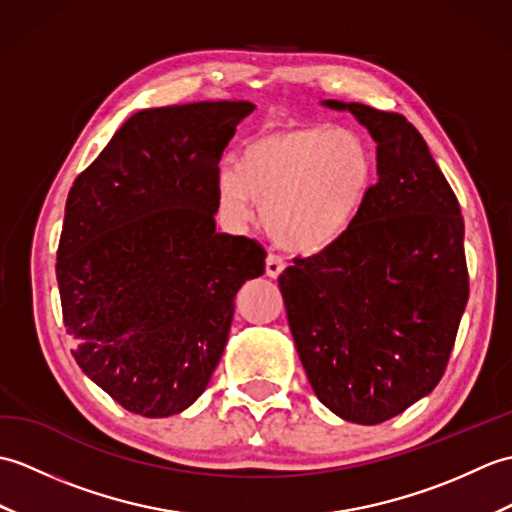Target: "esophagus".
Listing matches in <instances>:
<instances>
[{"label": "esophagus", "instance_id": "1", "mask_svg": "<svg viewBox=\"0 0 512 512\" xmlns=\"http://www.w3.org/2000/svg\"><path fill=\"white\" fill-rule=\"evenodd\" d=\"M284 268H286V264H284V259H281V257H277V255L266 257V275L268 277L277 279L281 273H284Z\"/></svg>", "mask_w": 512, "mask_h": 512}]
</instances>
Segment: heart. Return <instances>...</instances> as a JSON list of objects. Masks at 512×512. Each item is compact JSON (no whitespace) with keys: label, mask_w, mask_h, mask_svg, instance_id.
<instances>
[{"label":"heart","mask_w":512,"mask_h":512,"mask_svg":"<svg viewBox=\"0 0 512 512\" xmlns=\"http://www.w3.org/2000/svg\"><path fill=\"white\" fill-rule=\"evenodd\" d=\"M376 158L367 140L345 127L277 125L250 136L237 167L217 173V200L237 222L264 206L279 246L314 255L350 231L369 198Z\"/></svg>","instance_id":"obj_1"}]
</instances>
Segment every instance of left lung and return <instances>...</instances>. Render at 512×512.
<instances>
[{
  "instance_id": "1",
  "label": "left lung",
  "mask_w": 512,
  "mask_h": 512,
  "mask_svg": "<svg viewBox=\"0 0 512 512\" xmlns=\"http://www.w3.org/2000/svg\"><path fill=\"white\" fill-rule=\"evenodd\" d=\"M347 110L376 140L378 180L339 242L279 277L314 394L336 416L378 424L431 394L469 301L464 220L447 178L405 116Z\"/></svg>"
}]
</instances>
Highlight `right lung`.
<instances>
[{
    "label": "right lung",
    "instance_id": "1",
    "mask_svg": "<svg viewBox=\"0 0 512 512\" xmlns=\"http://www.w3.org/2000/svg\"><path fill=\"white\" fill-rule=\"evenodd\" d=\"M248 101L134 114L74 180L57 250L74 358L118 405L167 418L202 396L235 295L264 275L255 239L215 233V180Z\"/></svg>",
    "mask_w": 512,
    "mask_h": 512
}]
</instances>
